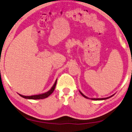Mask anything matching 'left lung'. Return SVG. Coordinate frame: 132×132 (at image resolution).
Wrapping results in <instances>:
<instances>
[{"instance_id": "left-lung-1", "label": "left lung", "mask_w": 132, "mask_h": 132, "mask_svg": "<svg viewBox=\"0 0 132 132\" xmlns=\"http://www.w3.org/2000/svg\"><path fill=\"white\" fill-rule=\"evenodd\" d=\"M80 93H81V95H82V96H84V97H85V98H88L87 97V96H85V95H84L82 93H81V92H80ZM112 96H113V95H112ZM109 96V97H108V98H92V100H106V99H108V98H109L111 97V96Z\"/></svg>"}]
</instances>
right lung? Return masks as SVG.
<instances>
[{"label": "right lung", "mask_w": 132, "mask_h": 132, "mask_svg": "<svg viewBox=\"0 0 132 132\" xmlns=\"http://www.w3.org/2000/svg\"><path fill=\"white\" fill-rule=\"evenodd\" d=\"M56 82L57 80L55 81V84H54L53 86L52 87V88L49 90L48 92H46L45 93H43V94H40V95H32V96H23V95H21L20 94H19L20 95L21 97H23L24 98H26V99H31V100H40V99H44V98H46L48 97V96L52 94L53 93L54 90H55V87H56Z\"/></svg>", "instance_id": "right-lung-1"}]
</instances>
